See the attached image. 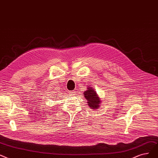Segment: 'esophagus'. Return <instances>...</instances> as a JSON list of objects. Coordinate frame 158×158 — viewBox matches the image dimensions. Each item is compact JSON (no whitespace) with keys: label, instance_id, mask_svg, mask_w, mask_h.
Returning a JSON list of instances; mask_svg holds the SVG:
<instances>
[{"label":"esophagus","instance_id":"esophagus-1","mask_svg":"<svg viewBox=\"0 0 158 158\" xmlns=\"http://www.w3.org/2000/svg\"><path fill=\"white\" fill-rule=\"evenodd\" d=\"M69 93L71 95H74L75 94V91H69Z\"/></svg>","mask_w":158,"mask_h":158}]
</instances>
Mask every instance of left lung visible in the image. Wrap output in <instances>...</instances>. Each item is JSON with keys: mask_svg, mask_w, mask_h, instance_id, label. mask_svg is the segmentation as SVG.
<instances>
[{"mask_svg": "<svg viewBox=\"0 0 158 158\" xmlns=\"http://www.w3.org/2000/svg\"><path fill=\"white\" fill-rule=\"evenodd\" d=\"M85 98L88 101L87 103L90 107H91L93 109H98L100 106V100L99 99L98 96L96 94V93L93 89V87L87 88V91L84 93Z\"/></svg>", "mask_w": 158, "mask_h": 158, "instance_id": "1", "label": "left lung"}]
</instances>
